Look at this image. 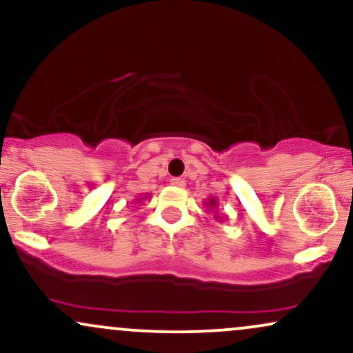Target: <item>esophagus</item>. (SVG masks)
<instances>
[{
    "mask_svg": "<svg viewBox=\"0 0 353 353\" xmlns=\"http://www.w3.org/2000/svg\"><path fill=\"white\" fill-rule=\"evenodd\" d=\"M171 184L176 185V188H184L185 185V181L181 179V177H172L171 179Z\"/></svg>",
    "mask_w": 353,
    "mask_h": 353,
    "instance_id": "esophagus-1",
    "label": "esophagus"
}]
</instances>
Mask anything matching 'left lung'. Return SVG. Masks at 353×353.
Returning <instances> with one entry per match:
<instances>
[{"label": "left lung", "instance_id": "8db88e82", "mask_svg": "<svg viewBox=\"0 0 353 353\" xmlns=\"http://www.w3.org/2000/svg\"><path fill=\"white\" fill-rule=\"evenodd\" d=\"M204 205H205V208H208V210H210V212L214 214V219H216V221H221L222 222V219H224V217H222L221 214H217V205L219 204H217L216 197H214V196L208 197V201L204 202Z\"/></svg>", "mask_w": 353, "mask_h": 353}]
</instances>
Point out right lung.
Here are the masks:
<instances>
[{
  "label": "right lung",
  "instance_id": "add662e5",
  "mask_svg": "<svg viewBox=\"0 0 353 353\" xmlns=\"http://www.w3.org/2000/svg\"><path fill=\"white\" fill-rule=\"evenodd\" d=\"M148 197H149V194L145 197H141V199H136V202H137V204H139V202H143V199H148Z\"/></svg>",
  "mask_w": 353,
  "mask_h": 353
}]
</instances>
